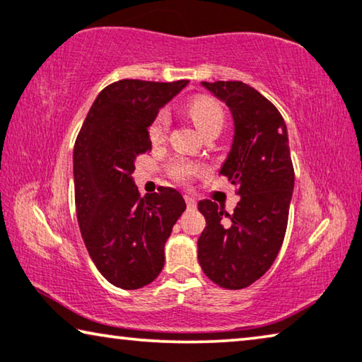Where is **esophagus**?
Returning a JSON list of instances; mask_svg holds the SVG:
<instances>
[{"mask_svg": "<svg viewBox=\"0 0 362 362\" xmlns=\"http://www.w3.org/2000/svg\"><path fill=\"white\" fill-rule=\"evenodd\" d=\"M185 202L187 205V209H194L196 207V200H194L191 196H185Z\"/></svg>", "mask_w": 362, "mask_h": 362, "instance_id": "34e87169", "label": "esophagus"}]
</instances>
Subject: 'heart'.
I'll return each mask as SVG.
<instances>
[{
  "label": "heart",
  "mask_w": 362,
  "mask_h": 362,
  "mask_svg": "<svg viewBox=\"0 0 362 362\" xmlns=\"http://www.w3.org/2000/svg\"><path fill=\"white\" fill-rule=\"evenodd\" d=\"M187 113L197 126V129L202 132V136L209 134L212 131L221 129L225 123V111L221 108L218 100L212 97L200 95L192 98L187 103ZM170 113L168 110H160L152 123L148 126V137L152 144H162L170 131ZM205 171V166L199 162H192L187 158H175L168 163V175L176 180L177 182H187L192 177L202 175Z\"/></svg>",
  "instance_id": "obj_1"
}]
</instances>
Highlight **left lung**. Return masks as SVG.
Returning <instances> with one entry per match:
<instances>
[{
    "mask_svg": "<svg viewBox=\"0 0 362 362\" xmlns=\"http://www.w3.org/2000/svg\"><path fill=\"white\" fill-rule=\"evenodd\" d=\"M228 105L235 137L220 175L241 196L231 215L212 200H200L207 226L197 241L204 274L226 290L252 285L270 269L286 233L294 168L280 111L241 81L202 82Z\"/></svg>",
    "mask_w": 362,
    "mask_h": 362,
    "instance_id": "left-lung-1",
    "label": "left lung"
}]
</instances>
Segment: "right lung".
I'll return each mask as SVG.
<instances>
[{"instance_id":"1","label":"right lung","mask_w":362,"mask_h":362,"mask_svg":"<svg viewBox=\"0 0 362 362\" xmlns=\"http://www.w3.org/2000/svg\"><path fill=\"white\" fill-rule=\"evenodd\" d=\"M187 81L123 79L98 93L74 144V199L93 264L111 285L137 290L165 265V243L186 210L173 187L141 197L132 181L150 152L148 126Z\"/></svg>"}]
</instances>
